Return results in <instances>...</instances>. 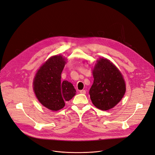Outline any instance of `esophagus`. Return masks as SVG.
<instances>
[{
  "mask_svg": "<svg viewBox=\"0 0 155 155\" xmlns=\"http://www.w3.org/2000/svg\"><path fill=\"white\" fill-rule=\"evenodd\" d=\"M80 93L83 94H86V91L85 90H81V91H80Z\"/></svg>",
  "mask_w": 155,
  "mask_h": 155,
  "instance_id": "esophagus-1",
  "label": "esophagus"
}]
</instances>
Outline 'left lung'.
<instances>
[{
	"label": "left lung",
	"mask_w": 155,
	"mask_h": 155,
	"mask_svg": "<svg viewBox=\"0 0 155 155\" xmlns=\"http://www.w3.org/2000/svg\"><path fill=\"white\" fill-rule=\"evenodd\" d=\"M94 83L89 91L95 106L101 110L112 109L119 102L126 92L124 78L109 60L101 58L93 71Z\"/></svg>",
	"instance_id": "1"
}]
</instances>
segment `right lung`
<instances>
[{
    "mask_svg": "<svg viewBox=\"0 0 155 155\" xmlns=\"http://www.w3.org/2000/svg\"><path fill=\"white\" fill-rule=\"evenodd\" d=\"M65 63L61 56L51 57L41 67L34 80L33 88L38 101L51 110L62 109L64 102L75 95V89L70 82L61 81Z\"/></svg>",
    "mask_w": 155,
    "mask_h": 155,
    "instance_id": "right-lung-1",
    "label": "right lung"
}]
</instances>
